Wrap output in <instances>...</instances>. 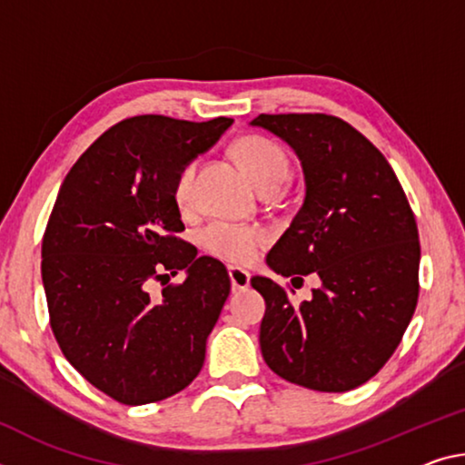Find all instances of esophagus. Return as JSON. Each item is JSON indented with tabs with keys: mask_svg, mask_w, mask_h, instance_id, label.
Here are the masks:
<instances>
[{
	"mask_svg": "<svg viewBox=\"0 0 465 465\" xmlns=\"http://www.w3.org/2000/svg\"><path fill=\"white\" fill-rule=\"evenodd\" d=\"M230 279H232V287L233 290H246L250 285V272L238 267H230Z\"/></svg>",
	"mask_w": 465,
	"mask_h": 465,
	"instance_id": "esophagus-1",
	"label": "esophagus"
}]
</instances>
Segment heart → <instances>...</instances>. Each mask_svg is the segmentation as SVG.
I'll return each instance as SVG.
<instances>
[{"mask_svg": "<svg viewBox=\"0 0 465 465\" xmlns=\"http://www.w3.org/2000/svg\"><path fill=\"white\" fill-rule=\"evenodd\" d=\"M233 154L262 194H275L290 178V159L275 140L261 134H246L233 143ZM198 161L193 159L175 173L172 194L182 209L194 203ZM269 233L256 225H240L230 221H213L201 232L206 252L230 264H248L259 256Z\"/></svg>", "mask_w": 465, "mask_h": 465, "instance_id": "obj_1", "label": "heart"}]
</instances>
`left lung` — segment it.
<instances>
[{
    "label": "left lung",
    "mask_w": 465,
    "mask_h": 465,
    "mask_svg": "<svg viewBox=\"0 0 465 465\" xmlns=\"http://www.w3.org/2000/svg\"><path fill=\"white\" fill-rule=\"evenodd\" d=\"M252 126L283 138L306 180L304 204L271 248L269 267L300 282L316 272L322 282L311 300L293 306V290L252 277L267 302L262 358L296 385L350 391L387 364L416 311L414 211L385 154L341 117L261 114Z\"/></svg>",
    "instance_id": "8db88e82"
}]
</instances>
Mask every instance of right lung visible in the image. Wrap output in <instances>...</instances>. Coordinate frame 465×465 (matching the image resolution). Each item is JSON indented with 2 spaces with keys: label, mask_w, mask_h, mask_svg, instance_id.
I'll use <instances>...</instances> for the list:
<instances>
[{
  "label": "right lung",
  "mask_w": 465,
  "mask_h": 465,
  "mask_svg": "<svg viewBox=\"0 0 465 465\" xmlns=\"http://www.w3.org/2000/svg\"><path fill=\"white\" fill-rule=\"evenodd\" d=\"M232 122L122 120L80 154L55 198L41 248L49 325L65 360L124 405L172 397L203 368L232 283L178 235L172 186ZM180 270L187 279L168 284ZM153 281L168 284L159 297Z\"/></svg>",
  "instance_id": "1"
}]
</instances>
